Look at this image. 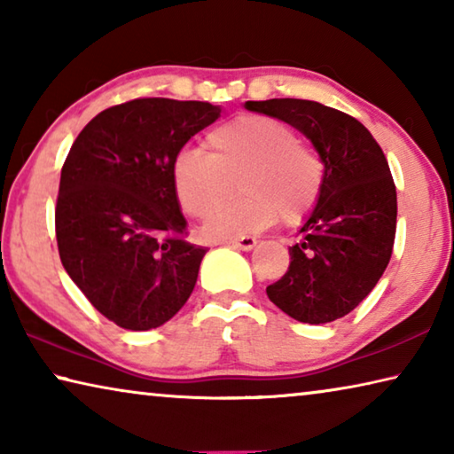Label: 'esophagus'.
<instances>
[{"instance_id": "1", "label": "esophagus", "mask_w": 454, "mask_h": 454, "mask_svg": "<svg viewBox=\"0 0 454 454\" xmlns=\"http://www.w3.org/2000/svg\"><path fill=\"white\" fill-rule=\"evenodd\" d=\"M256 238L252 236H242V238H236V240H230V244L234 246V248H240V250H252L256 246Z\"/></svg>"}]
</instances>
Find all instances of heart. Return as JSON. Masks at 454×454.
I'll return each instance as SVG.
<instances>
[{"instance_id":"obj_1","label":"heart","mask_w":454,"mask_h":454,"mask_svg":"<svg viewBox=\"0 0 454 454\" xmlns=\"http://www.w3.org/2000/svg\"><path fill=\"white\" fill-rule=\"evenodd\" d=\"M206 145L208 153L192 148L176 153L172 180L182 210L198 220L222 208L238 182L242 196L206 226L214 240L260 232L278 218L296 226L317 208L326 164L286 121L242 114L210 129Z\"/></svg>"}]
</instances>
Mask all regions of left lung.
Listing matches in <instances>:
<instances>
[{"label": "left lung", "instance_id": "1", "mask_svg": "<svg viewBox=\"0 0 454 454\" xmlns=\"http://www.w3.org/2000/svg\"><path fill=\"white\" fill-rule=\"evenodd\" d=\"M294 126L326 164L317 208L266 294L298 322L325 325L364 301L387 270L396 232V188L384 152L356 118L310 99L246 102Z\"/></svg>", "mask_w": 454, "mask_h": 454}]
</instances>
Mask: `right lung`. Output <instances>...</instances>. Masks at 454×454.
I'll return each mask as SVG.
<instances>
[{
  "label": "right lung",
  "mask_w": 454,
  "mask_h": 454,
  "mask_svg": "<svg viewBox=\"0 0 454 454\" xmlns=\"http://www.w3.org/2000/svg\"><path fill=\"white\" fill-rule=\"evenodd\" d=\"M218 116L208 102L137 98L99 112L72 144L56 202L59 258L120 328L162 326L196 286L208 248L186 240L172 162Z\"/></svg>",
  "instance_id": "add662e5"
}]
</instances>
